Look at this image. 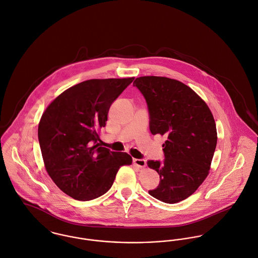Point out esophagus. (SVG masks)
<instances>
[{
    "instance_id": "obj_1",
    "label": "esophagus",
    "mask_w": 258,
    "mask_h": 258,
    "mask_svg": "<svg viewBox=\"0 0 258 258\" xmlns=\"http://www.w3.org/2000/svg\"><path fill=\"white\" fill-rule=\"evenodd\" d=\"M134 163L139 167H145L147 165L146 159H143V158H134Z\"/></svg>"
}]
</instances>
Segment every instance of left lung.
<instances>
[{"label": "left lung", "instance_id": "obj_1", "mask_svg": "<svg viewBox=\"0 0 258 258\" xmlns=\"http://www.w3.org/2000/svg\"><path fill=\"white\" fill-rule=\"evenodd\" d=\"M137 87L144 96L153 135L166 138L164 159L148 160L159 174V184L149 194L165 204L191 196L206 179L217 143L209 107L189 87L164 77H141Z\"/></svg>", "mask_w": 258, "mask_h": 258}]
</instances>
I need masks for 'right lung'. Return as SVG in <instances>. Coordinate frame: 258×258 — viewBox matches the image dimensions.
<instances>
[{
  "label": "right lung",
  "instance_id": "add662e5",
  "mask_svg": "<svg viewBox=\"0 0 258 258\" xmlns=\"http://www.w3.org/2000/svg\"><path fill=\"white\" fill-rule=\"evenodd\" d=\"M135 78L89 80L60 94L45 110L38 137L46 169L56 186L87 202L104 195L132 156L100 147L108 109Z\"/></svg>",
  "mask_w": 258,
  "mask_h": 258
}]
</instances>
